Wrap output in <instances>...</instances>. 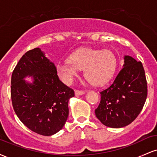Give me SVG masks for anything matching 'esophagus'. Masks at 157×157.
Segmentation results:
<instances>
[{
    "label": "esophagus",
    "mask_w": 157,
    "mask_h": 157,
    "mask_svg": "<svg viewBox=\"0 0 157 157\" xmlns=\"http://www.w3.org/2000/svg\"><path fill=\"white\" fill-rule=\"evenodd\" d=\"M85 93H86L85 91H80V90H76V91H75V95H76V96H80V95L84 94Z\"/></svg>",
    "instance_id": "obj_1"
}]
</instances>
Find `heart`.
<instances>
[{"label": "heart", "instance_id": "b5f03b06", "mask_svg": "<svg viewBox=\"0 0 157 157\" xmlns=\"http://www.w3.org/2000/svg\"><path fill=\"white\" fill-rule=\"evenodd\" d=\"M117 67V58L110 50L82 48L71 54L68 60L59 62L57 71L64 82H70L85 70L86 78L93 84L102 85L110 80Z\"/></svg>", "mask_w": 157, "mask_h": 157}]
</instances>
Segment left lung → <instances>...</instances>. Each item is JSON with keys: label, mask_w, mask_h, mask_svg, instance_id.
I'll return each mask as SVG.
<instances>
[{"label": "left lung", "mask_w": 157, "mask_h": 157, "mask_svg": "<svg viewBox=\"0 0 157 157\" xmlns=\"http://www.w3.org/2000/svg\"><path fill=\"white\" fill-rule=\"evenodd\" d=\"M100 94L95 114L104 125L118 128L131 123L141 112L147 95L142 63L125 56L123 68L113 83L100 91Z\"/></svg>", "instance_id": "obj_1"}]
</instances>
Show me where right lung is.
Masks as SVG:
<instances>
[{
	"instance_id": "right-lung-1",
	"label": "right lung",
	"mask_w": 157,
	"mask_h": 157,
	"mask_svg": "<svg viewBox=\"0 0 157 157\" xmlns=\"http://www.w3.org/2000/svg\"><path fill=\"white\" fill-rule=\"evenodd\" d=\"M32 76L33 82L23 78ZM75 91L59 79L57 68L40 48L29 50L15 66L11 79L12 106L30 130L52 136L61 130L68 116V103Z\"/></svg>"
}]
</instances>
